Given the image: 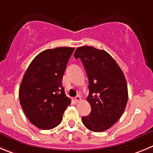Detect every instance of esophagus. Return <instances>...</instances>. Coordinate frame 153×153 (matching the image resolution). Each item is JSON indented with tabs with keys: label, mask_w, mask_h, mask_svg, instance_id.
<instances>
[{
	"label": "esophagus",
	"mask_w": 153,
	"mask_h": 153,
	"mask_svg": "<svg viewBox=\"0 0 153 153\" xmlns=\"http://www.w3.org/2000/svg\"><path fill=\"white\" fill-rule=\"evenodd\" d=\"M80 100H81V97H80L79 95H77V96L75 97V102H79Z\"/></svg>",
	"instance_id": "obj_1"
}]
</instances>
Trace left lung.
<instances>
[{"mask_svg":"<svg viewBox=\"0 0 153 153\" xmlns=\"http://www.w3.org/2000/svg\"><path fill=\"white\" fill-rule=\"evenodd\" d=\"M75 58H80L89 81L90 115L81 118L88 129L102 132L121 118L128 99L126 79L119 65L106 51L93 47L77 48Z\"/></svg>","mask_w":153,"mask_h":153,"instance_id":"obj_1","label":"left lung"}]
</instances>
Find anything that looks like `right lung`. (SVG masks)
I'll return each mask as SVG.
<instances>
[{
    "mask_svg": "<svg viewBox=\"0 0 153 153\" xmlns=\"http://www.w3.org/2000/svg\"><path fill=\"white\" fill-rule=\"evenodd\" d=\"M75 48H56L40 53L27 68L21 82L19 97L31 124L50 130L61 123L71 100L62 87V76Z\"/></svg>",
    "mask_w": 153,
    "mask_h": 153,
    "instance_id": "obj_1",
    "label": "right lung"
}]
</instances>
